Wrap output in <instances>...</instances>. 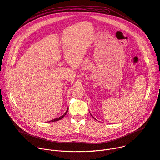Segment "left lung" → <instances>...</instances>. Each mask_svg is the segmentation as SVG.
<instances>
[{
	"instance_id": "left-lung-1",
	"label": "left lung",
	"mask_w": 160,
	"mask_h": 160,
	"mask_svg": "<svg viewBox=\"0 0 160 160\" xmlns=\"http://www.w3.org/2000/svg\"><path fill=\"white\" fill-rule=\"evenodd\" d=\"M92 118H94V119H95V118H94V117H93V116H92Z\"/></svg>"
}]
</instances>
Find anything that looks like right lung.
Instances as JSON below:
<instances>
[{"mask_svg":"<svg viewBox=\"0 0 160 160\" xmlns=\"http://www.w3.org/2000/svg\"><path fill=\"white\" fill-rule=\"evenodd\" d=\"M68 109H67V110H66V112L64 113V115H62V116H61V117H59V118H56V119H52V120H51V121H50L49 122H54V121H59V120H61V119H62L64 116L66 115V114L67 113V112H68Z\"/></svg>","mask_w":160,"mask_h":160,"instance_id":"obj_1","label":"right lung"}]
</instances>
